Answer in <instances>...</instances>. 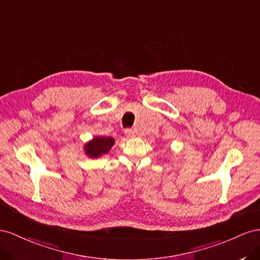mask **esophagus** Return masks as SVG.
Segmentation results:
<instances>
[{"instance_id": "obj_1", "label": "esophagus", "mask_w": 260, "mask_h": 260, "mask_svg": "<svg viewBox=\"0 0 260 260\" xmlns=\"http://www.w3.org/2000/svg\"><path fill=\"white\" fill-rule=\"evenodd\" d=\"M124 133H125L126 137H128V138H132V137L135 136V132L133 131L132 128H126V129L124 131Z\"/></svg>"}]
</instances>
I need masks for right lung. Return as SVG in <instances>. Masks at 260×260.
<instances>
[{
	"label": "right lung",
	"instance_id": "add662e5",
	"mask_svg": "<svg viewBox=\"0 0 260 260\" xmlns=\"http://www.w3.org/2000/svg\"><path fill=\"white\" fill-rule=\"evenodd\" d=\"M114 144L112 137H95L92 142H89L86 146V153L91 158H97L103 153H108L111 147Z\"/></svg>",
	"mask_w": 260,
	"mask_h": 260
}]
</instances>
